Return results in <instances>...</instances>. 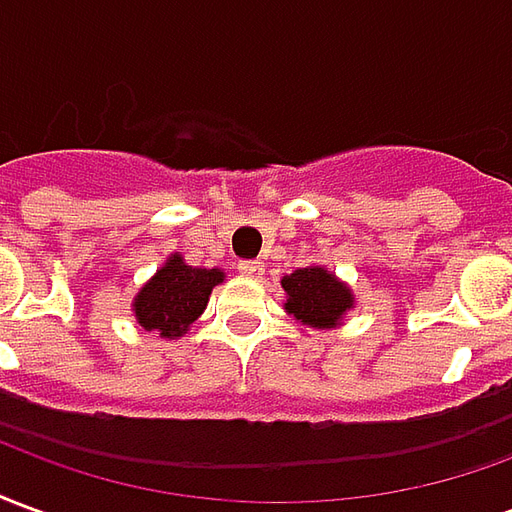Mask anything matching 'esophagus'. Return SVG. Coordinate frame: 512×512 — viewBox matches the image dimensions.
Listing matches in <instances>:
<instances>
[{"mask_svg":"<svg viewBox=\"0 0 512 512\" xmlns=\"http://www.w3.org/2000/svg\"><path fill=\"white\" fill-rule=\"evenodd\" d=\"M238 271H241L244 277H260V274H263V263H260V260H241V263H238Z\"/></svg>","mask_w":512,"mask_h":512,"instance_id":"34e87169","label":"esophagus"}]
</instances>
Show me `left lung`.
Segmentation results:
<instances>
[{
	"label": "left lung",
	"instance_id": "1",
	"mask_svg": "<svg viewBox=\"0 0 512 512\" xmlns=\"http://www.w3.org/2000/svg\"><path fill=\"white\" fill-rule=\"evenodd\" d=\"M285 288V310L296 321L312 329H334L340 326L345 312L354 307L351 288L321 266H307L282 277Z\"/></svg>",
	"mask_w": 512,
	"mask_h": 512
}]
</instances>
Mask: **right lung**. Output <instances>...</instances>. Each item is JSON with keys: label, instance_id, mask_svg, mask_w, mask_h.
<instances>
[{"label": "right lung", "instance_id": "obj_1", "mask_svg": "<svg viewBox=\"0 0 512 512\" xmlns=\"http://www.w3.org/2000/svg\"><path fill=\"white\" fill-rule=\"evenodd\" d=\"M224 282L222 268L189 266L180 255L167 257L156 277L136 293L134 318L145 332L178 340L208 307L211 290Z\"/></svg>", "mask_w": 512, "mask_h": 512}]
</instances>
